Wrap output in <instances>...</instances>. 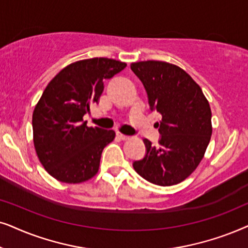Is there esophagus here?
Wrapping results in <instances>:
<instances>
[{
	"instance_id": "34e87169",
	"label": "esophagus",
	"mask_w": 248,
	"mask_h": 248,
	"mask_svg": "<svg viewBox=\"0 0 248 248\" xmlns=\"http://www.w3.org/2000/svg\"><path fill=\"white\" fill-rule=\"evenodd\" d=\"M117 136H118L119 140H129V137L126 136V135H124V134H120V133H118Z\"/></svg>"
}]
</instances>
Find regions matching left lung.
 Listing matches in <instances>:
<instances>
[{
    "label": "left lung",
    "mask_w": 248,
    "mask_h": 248,
    "mask_svg": "<svg viewBox=\"0 0 248 248\" xmlns=\"http://www.w3.org/2000/svg\"><path fill=\"white\" fill-rule=\"evenodd\" d=\"M143 82L151 111L162 115L156 122L161 140L146 155L135 161L134 169L157 186H172L190 176L204 157L212 135L209 101L195 80L176 64L163 61H140L130 64Z\"/></svg>",
    "instance_id": "1"
}]
</instances>
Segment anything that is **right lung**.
I'll return each instance as SVG.
<instances>
[{"label":"right lung","instance_id":"add662e5","mask_svg":"<svg viewBox=\"0 0 248 248\" xmlns=\"http://www.w3.org/2000/svg\"><path fill=\"white\" fill-rule=\"evenodd\" d=\"M127 67L124 62L93 58L67 65L48 82L32 112V140L37 157L53 178L80 184L98 172L113 130L88 127L84 115L98 103L105 79Z\"/></svg>","mask_w":248,"mask_h":248}]
</instances>
